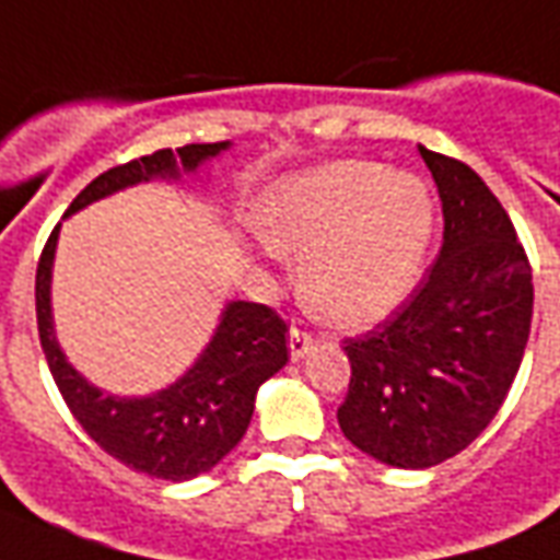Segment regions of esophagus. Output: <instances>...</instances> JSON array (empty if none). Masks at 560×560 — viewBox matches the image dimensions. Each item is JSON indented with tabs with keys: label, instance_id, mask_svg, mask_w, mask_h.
<instances>
[{
	"label": "esophagus",
	"instance_id": "34e87169",
	"mask_svg": "<svg viewBox=\"0 0 560 560\" xmlns=\"http://www.w3.org/2000/svg\"><path fill=\"white\" fill-rule=\"evenodd\" d=\"M288 348H291L293 360H303L305 353H312L317 348V339L303 327H291V336H288Z\"/></svg>",
	"mask_w": 560,
	"mask_h": 560
}]
</instances>
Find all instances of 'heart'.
Wrapping results in <instances>:
<instances>
[{
	"label": "heart",
	"mask_w": 560,
	"mask_h": 560,
	"mask_svg": "<svg viewBox=\"0 0 560 560\" xmlns=\"http://www.w3.org/2000/svg\"><path fill=\"white\" fill-rule=\"evenodd\" d=\"M432 233L429 185L365 159L291 176L264 203L269 248L303 260V300L339 327L375 324L411 293Z\"/></svg>",
	"instance_id": "b5f03b06"
}]
</instances>
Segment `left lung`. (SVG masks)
<instances>
[{
  "label": "left lung",
  "instance_id": "1",
  "mask_svg": "<svg viewBox=\"0 0 560 560\" xmlns=\"http://www.w3.org/2000/svg\"><path fill=\"white\" fill-rule=\"evenodd\" d=\"M420 155L444 209L441 255L387 320L341 341V432L393 468L441 465L494 420L534 315L528 255L498 197L465 161Z\"/></svg>",
  "mask_w": 560,
  "mask_h": 560
}]
</instances>
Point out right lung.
Listing matches in <instances>:
<instances>
[{
  "mask_svg": "<svg viewBox=\"0 0 560 560\" xmlns=\"http://www.w3.org/2000/svg\"><path fill=\"white\" fill-rule=\"evenodd\" d=\"M228 143H188V147L159 149L143 159L116 164L102 176H95L80 191L66 215L78 212L92 200L107 197L126 185L147 183L152 176H176L195 171L203 161L219 155ZM56 236H47L35 272V315H38V339L50 365L56 387L66 399L68 411L83 425L104 453L119 458L128 468L159 477V480L183 482L203 470L215 468L233 446L243 441L245 429L255 413L257 387L288 363V324L284 317L260 303H231L221 315L215 336L200 353L188 375L173 387L161 389L147 399H119L92 387L80 377L66 353L59 351L50 317V269H54Z\"/></svg>",
  "mask_w": 560,
  "mask_h": 560,
  "instance_id": "obj_1",
  "label": "right lung"
}]
</instances>
